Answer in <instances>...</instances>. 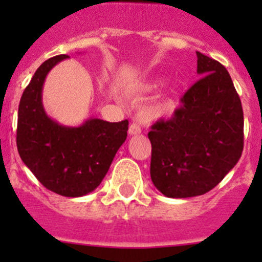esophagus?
Returning <instances> with one entry per match:
<instances>
[{"mask_svg": "<svg viewBox=\"0 0 262 262\" xmlns=\"http://www.w3.org/2000/svg\"><path fill=\"white\" fill-rule=\"evenodd\" d=\"M142 133V128H140V126H139L138 123H133L131 126H129L128 128V134L131 136L133 135H139V134Z\"/></svg>", "mask_w": 262, "mask_h": 262, "instance_id": "obj_1", "label": "esophagus"}]
</instances>
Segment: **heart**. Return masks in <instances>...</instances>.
Segmentation results:
<instances>
[{
	"label": "heart",
	"instance_id": "1",
	"mask_svg": "<svg viewBox=\"0 0 262 262\" xmlns=\"http://www.w3.org/2000/svg\"><path fill=\"white\" fill-rule=\"evenodd\" d=\"M176 110V101L172 97H166V98L161 99L159 103L152 110V115L156 119H161V118L169 117L173 111Z\"/></svg>",
	"mask_w": 262,
	"mask_h": 262
}]
</instances>
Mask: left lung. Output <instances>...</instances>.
I'll use <instances>...</instances> for the list:
<instances>
[{"instance_id":"left-lung-1","label":"left lung","mask_w":262,"mask_h":262,"mask_svg":"<svg viewBox=\"0 0 262 262\" xmlns=\"http://www.w3.org/2000/svg\"><path fill=\"white\" fill-rule=\"evenodd\" d=\"M200 81L187 90L170 119L159 120L152 144L151 178L169 198L202 195L237 164L243 152L244 117L230 73L196 52Z\"/></svg>"}]
</instances>
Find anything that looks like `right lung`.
Segmentation results:
<instances>
[{"mask_svg":"<svg viewBox=\"0 0 262 262\" xmlns=\"http://www.w3.org/2000/svg\"><path fill=\"white\" fill-rule=\"evenodd\" d=\"M67 55L48 59L36 69L18 108L17 147L25 165L48 190L82 196L96 190L115 154L126 142L128 120L110 123L89 118L77 127L53 120L43 106V85Z\"/></svg>","mask_w":262,"mask_h":262,"instance_id":"1","label":"right lung"}]
</instances>
